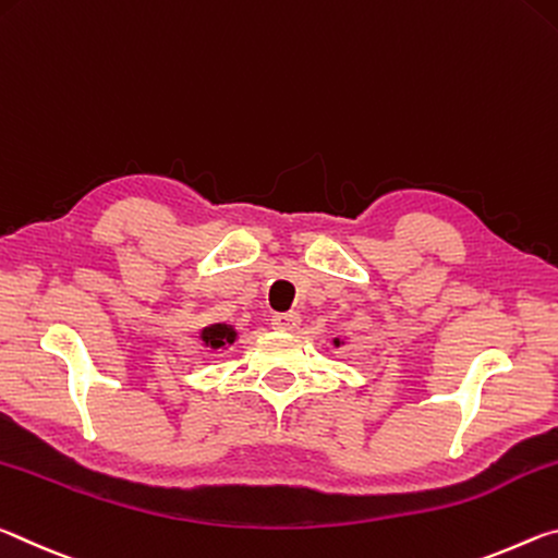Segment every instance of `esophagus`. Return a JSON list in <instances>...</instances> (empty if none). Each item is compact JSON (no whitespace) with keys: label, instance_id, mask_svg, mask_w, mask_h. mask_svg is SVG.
<instances>
[{"label":"esophagus","instance_id":"34e87169","mask_svg":"<svg viewBox=\"0 0 558 558\" xmlns=\"http://www.w3.org/2000/svg\"><path fill=\"white\" fill-rule=\"evenodd\" d=\"M301 324V316L296 312H287V314H274L271 316V326L281 328V331H296Z\"/></svg>","mask_w":558,"mask_h":558}]
</instances>
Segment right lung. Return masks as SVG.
Segmentation results:
<instances>
[{
  "mask_svg": "<svg viewBox=\"0 0 558 558\" xmlns=\"http://www.w3.org/2000/svg\"><path fill=\"white\" fill-rule=\"evenodd\" d=\"M203 341H205L207 345H213V349H219V345L234 341V331H232L230 326H225V324H215V326L205 328V331H203Z\"/></svg>",
  "mask_w": 558,
  "mask_h": 558,
  "instance_id": "1",
  "label": "right lung"
}]
</instances>
